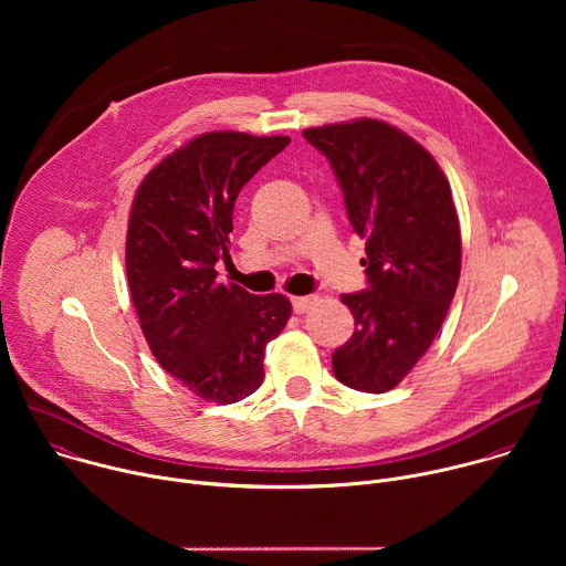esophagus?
<instances>
[{
    "label": "esophagus",
    "mask_w": 566,
    "mask_h": 566,
    "mask_svg": "<svg viewBox=\"0 0 566 566\" xmlns=\"http://www.w3.org/2000/svg\"><path fill=\"white\" fill-rule=\"evenodd\" d=\"M313 302H315L313 295H297V297H291V304H293V311H295V313H306Z\"/></svg>",
    "instance_id": "esophagus-1"
}]
</instances>
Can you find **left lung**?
<instances>
[{
  "instance_id": "left-lung-1",
  "label": "left lung",
  "mask_w": 566,
  "mask_h": 566,
  "mask_svg": "<svg viewBox=\"0 0 566 566\" xmlns=\"http://www.w3.org/2000/svg\"><path fill=\"white\" fill-rule=\"evenodd\" d=\"M329 158L354 230L367 239V289L345 293L354 336L334 352L352 389L396 387L430 349L461 273V230L446 175L428 149L382 120L304 129Z\"/></svg>"
}]
</instances>
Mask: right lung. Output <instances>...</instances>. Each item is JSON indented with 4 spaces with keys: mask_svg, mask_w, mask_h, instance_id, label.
<instances>
[{
    "mask_svg": "<svg viewBox=\"0 0 566 566\" xmlns=\"http://www.w3.org/2000/svg\"><path fill=\"white\" fill-rule=\"evenodd\" d=\"M289 136L210 132L143 179L129 212L125 266L143 336L168 374L208 402H237L264 380V349L291 302L221 284L239 190Z\"/></svg>",
    "mask_w": 566,
    "mask_h": 566,
    "instance_id": "right-lung-1",
    "label": "right lung"
}]
</instances>
